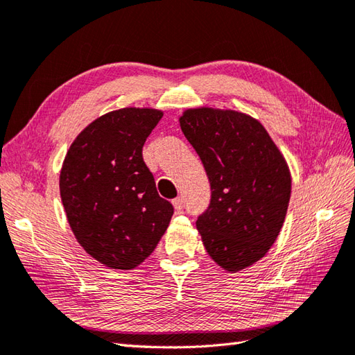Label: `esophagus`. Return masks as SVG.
<instances>
[{
    "mask_svg": "<svg viewBox=\"0 0 355 355\" xmlns=\"http://www.w3.org/2000/svg\"><path fill=\"white\" fill-rule=\"evenodd\" d=\"M173 207H175V209H176L178 212L182 211V209H184V199H182V198H178V199L173 200Z\"/></svg>",
    "mask_w": 355,
    "mask_h": 355,
    "instance_id": "1",
    "label": "esophagus"
}]
</instances>
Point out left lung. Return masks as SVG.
Wrapping results in <instances>:
<instances>
[{"label": "left lung", "mask_w": 355, "mask_h": 355, "mask_svg": "<svg viewBox=\"0 0 355 355\" xmlns=\"http://www.w3.org/2000/svg\"><path fill=\"white\" fill-rule=\"evenodd\" d=\"M211 184L196 226L208 255L226 272L261 259L284 225L291 175L264 125L231 109L194 107L179 118Z\"/></svg>", "instance_id": "8db88e82"}]
</instances>
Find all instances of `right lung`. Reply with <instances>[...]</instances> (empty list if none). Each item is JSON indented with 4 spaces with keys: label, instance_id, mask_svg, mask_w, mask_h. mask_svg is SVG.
<instances>
[{
    "label": "right lung",
    "instance_id": "obj_1",
    "mask_svg": "<svg viewBox=\"0 0 355 355\" xmlns=\"http://www.w3.org/2000/svg\"><path fill=\"white\" fill-rule=\"evenodd\" d=\"M164 112L123 107L78 133L62 164L59 188L78 244L111 269H135L155 250L173 216L143 161Z\"/></svg>",
    "mask_w": 355,
    "mask_h": 355
}]
</instances>
